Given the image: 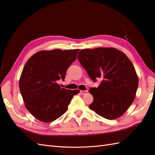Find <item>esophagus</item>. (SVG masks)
Listing matches in <instances>:
<instances>
[{
    "label": "esophagus",
    "mask_w": 155,
    "mask_h": 155,
    "mask_svg": "<svg viewBox=\"0 0 155 155\" xmlns=\"http://www.w3.org/2000/svg\"><path fill=\"white\" fill-rule=\"evenodd\" d=\"M88 93V91L87 90H85V91H83V90H81L80 91V94H87Z\"/></svg>",
    "instance_id": "obj_1"
}]
</instances>
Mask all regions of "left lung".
Returning a JSON list of instances; mask_svg holds the SVG:
<instances>
[{
    "label": "left lung",
    "instance_id": "8db88e82",
    "mask_svg": "<svg viewBox=\"0 0 155 155\" xmlns=\"http://www.w3.org/2000/svg\"><path fill=\"white\" fill-rule=\"evenodd\" d=\"M77 58L93 81L101 80L97 87L89 91L94 97L89 109L107 119L124 114L135 98L139 85L128 57L113 48H97L81 50Z\"/></svg>",
    "mask_w": 155,
    "mask_h": 155
}]
</instances>
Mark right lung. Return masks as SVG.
Instances as JSON below:
<instances>
[{
  "label": "right lung",
  "mask_w": 155,
  "mask_h": 155,
  "mask_svg": "<svg viewBox=\"0 0 155 155\" xmlns=\"http://www.w3.org/2000/svg\"><path fill=\"white\" fill-rule=\"evenodd\" d=\"M79 49L40 51L27 61L19 81V87L27 110L39 121L51 122L68 110L79 90L62 88L70 65L76 60Z\"/></svg>",
  "instance_id": "obj_1"
}]
</instances>
